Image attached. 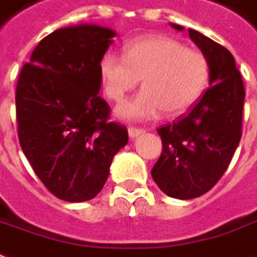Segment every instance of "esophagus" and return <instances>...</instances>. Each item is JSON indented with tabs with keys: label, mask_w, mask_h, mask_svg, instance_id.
<instances>
[{
	"label": "esophagus",
	"mask_w": 257,
	"mask_h": 257,
	"mask_svg": "<svg viewBox=\"0 0 257 257\" xmlns=\"http://www.w3.org/2000/svg\"><path fill=\"white\" fill-rule=\"evenodd\" d=\"M143 133H146V130L141 128V127H134V125H130V127H128V134H130V137H133V139H134V137H139Z\"/></svg>",
	"instance_id": "34e87169"
}]
</instances>
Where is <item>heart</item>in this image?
Wrapping results in <instances>:
<instances>
[{
	"label": "heart",
	"instance_id": "obj_1",
	"mask_svg": "<svg viewBox=\"0 0 257 257\" xmlns=\"http://www.w3.org/2000/svg\"><path fill=\"white\" fill-rule=\"evenodd\" d=\"M103 90L121 101L143 79L144 89L117 107L128 120H149L167 111L185 113L199 99L209 80L211 66L204 53L161 35L140 36L124 46V55L107 51L99 62Z\"/></svg>",
	"mask_w": 257,
	"mask_h": 257
}]
</instances>
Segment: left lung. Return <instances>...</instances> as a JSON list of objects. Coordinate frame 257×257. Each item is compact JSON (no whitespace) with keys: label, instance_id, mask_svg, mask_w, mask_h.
I'll return each instance as SVG.
<instances>
[{"label":"left lung","instance_id":"8db88e82","mask_svg":"<svg viewBox=\"0 0 257 257\" xmlns=\"http://www.w3.org/2000/svg\"><path fill=\"white\" fill-rule=\"evenodd\" d=\"M182 31V27L173 24ZM189 38L209 60L211 86L173 124L157 128L163 151L151 170L160 189L178 199L204 195L221 180L242 137L245 86L232 53L201 32Z\"/></svg>","mask_w":257,"mask_h":257}]
</instances>
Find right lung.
Segmentation results:
<instances>
[{
	"instance_id": "add662e5",
	"label": "right lung",
	"mask_w": 257,
	"mask_h": 257,
	"mask_svg": "<svg viewBox=\"0 0 257 257\" xmlns=\"http://www.w3.org/2000/svg\"><path fill=\"white\" fill-rule=\"evenodd\" d=\"M114 35L97 25L58 29L38 44L18 77L21 149L46 189L68 202L100 192L113 157L128 141L97 94L99 62Z\"/></svg>"
}]
</instances>
